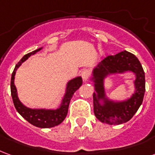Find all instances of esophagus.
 <instances>
[{
    "label": "esophagus",
    "mask_w": 155,
    "mask_h": 155,
    "mask_svg": "<svg viewBox=\"0 0 155 155\" xmlns=\"http://www.w3.org/2000/svg\"><path fill=\"white\" fill-rule=\"evenodd\" d=\"M90 74H91V72H90V71L87 70V69H84V70H83L82 72H81V76H82L84 81H87L88 79H89V77H90Z\"/></svg>",
    "instance_id": "obj_1"
}]
</instances>
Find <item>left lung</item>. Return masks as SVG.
<instances>
[{
    "instance_id": "obj_1",
    "label": "left lung",
    "mask_w": 155,
    "mask_h": 155,
    "mask_svg": "<svg viewBox=\"0 0 155 155\" xmlns=\"http://www.w3.org/2000/svg\"><path fill=\"white\" fill-rule=\"evenodd\" d=\"M132 73L135 75V90L130 97L114 100L107 96L105 80L114 74ZM90 81L94 83V113L102 123L121 124L134 116L142 104L145 92V75L140 61L134 54L126 51L115 55H109L92 70Z\"/></svg>"
}]
</instances>
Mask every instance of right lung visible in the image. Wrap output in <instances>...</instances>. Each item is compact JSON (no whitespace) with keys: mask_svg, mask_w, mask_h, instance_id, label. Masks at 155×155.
Masks as SVG:
<instances>
[{"mask_svg":"<svg viewBox=\"0 0 155 155\" xmlns=\"http://www.w3.org/2000/svg\"><path fill=\"white\" fill-rule=\"evenodd\" d=\"M43 47L36 49L35 51L24 55L21 61L15 65L14 71L12 74L11 80V92L12 100L16 110L25 120L34 126L45 129L52 128L61 124L67 115L68 108L71 102V98L73 97L74 92L82 85V78L77 76L68 81L65 85L64 94L61 100V104L56 109H45V108H30L20 101L17 93V89L15 85V76L18 68L28 59L31 55H34L37 52L41 51Z\"/></svg>","mask_w":155,"mask_h":155,"instance_id":"add662e5","label":"right lung"}]
</instances>
